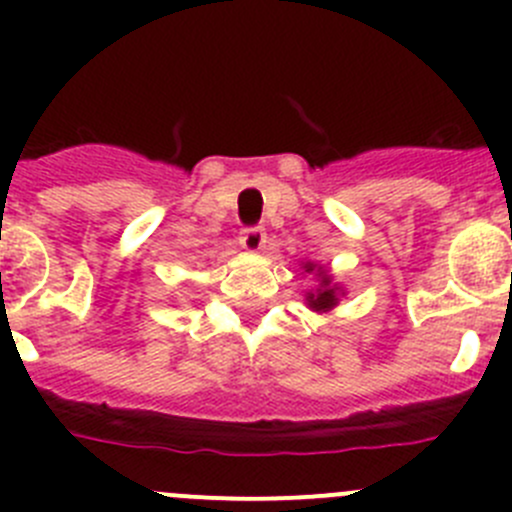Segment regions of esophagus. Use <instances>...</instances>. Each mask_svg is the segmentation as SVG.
I'll list each match as a JSON object with an SVG mask.
<instances>
[{"label":"esophagus","instance_id":"34e87169","mask_svg":"<svg viewBox=\"0 0 512 512\" xmlns=\"http://www.w3.org/2000/svg\"><path fill=\"white\" fill-rule=\"evenodd\" d=\"M240 245L245 247L247 252H260L265 247V227H245L240 232Z\"/></svg>","mask_w":512,"mask_h":512}]
</instances>
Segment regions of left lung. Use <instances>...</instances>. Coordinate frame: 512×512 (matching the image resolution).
I'll use <instances>...</instances> for the list:
<instances>
[{"label": "left lung", "instance_id": "obj_1", "mask_svg": "<svg viewBox=\"0 0 512 512\" xmlns=\"http://www.w3.org/2000/svg\"><path fill=\"white\" fill-rule=\"evenodd\" d=\"M304 270H307V272L317 270V277L322 280V282H319L317 292H307L309 309H314V312H329L332 307H337L339 287L332 285V277H329L327 272L322 270V267L314 265V262H304Z\"/></svg>", "mask_w": 512, "mask_h": 512}]
</instances>
